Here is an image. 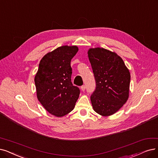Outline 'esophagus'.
<instances>
[{"mask_svg":"<svg viewBox=\"0 0 158 158\" xmlns=\"http://www.w3.org/2000/svg\"><path fill=\"white\" fill-rule=\"evenodd\" d=\"M81 90H82L83 91H84L85 89V85H83L81 87Z\"/></svg>","mask_w":158,"mask_h":158,"instance_id":"34e87169","label":"esophagus"}]
</instances>
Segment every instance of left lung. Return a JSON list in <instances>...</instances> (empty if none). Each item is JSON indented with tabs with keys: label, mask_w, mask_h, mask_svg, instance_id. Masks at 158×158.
<instances>
[{
	"label": "left lung",
	"mask_w": 158,
	"mask_h": 158,
	"mask_svg": "<svg viewBox=\"0 0 158 158\" xmlns=\"http://www.w3.org/2000/svg\"><path fill=\"white\" fill-rule=\"evenodd\" d=\"M88 57L96 83L91 95L93 110L102 116L114 114L128 98L129 70L120 56L103 48H90Z\"/></svg>",
	"instance_id": "1"
}]
</instances>
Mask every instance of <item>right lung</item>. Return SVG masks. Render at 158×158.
Segmentation results:
<instances>
[{
    "instance_id": "right-lung-1",
    "label": "right lung",
    "mask_w": 158,
    "mask_h": 158,
    "mask_svg": "<svg viewBox=\"0 0 158 158\" xmlns=\"http://www.w3.org/2000/svg\"><path fill=\"white\" fill-rule=\"evenodd\" d=\"M77 46H62L48 52L40 61L35 77L37 97L52 115L63 117L74 108L80 90L71 81V61Z\"/></svg>"
}]
</instances>
